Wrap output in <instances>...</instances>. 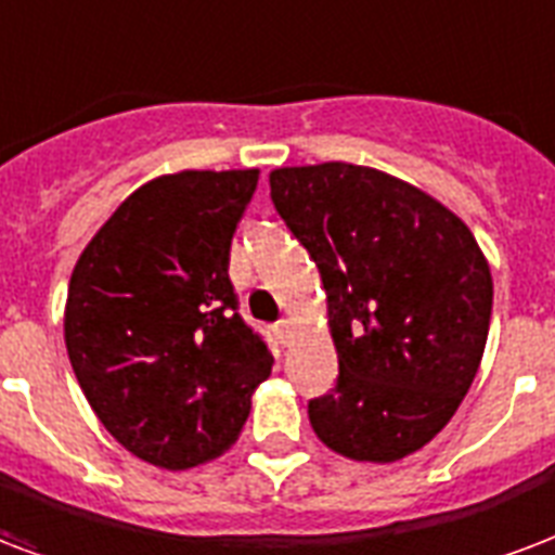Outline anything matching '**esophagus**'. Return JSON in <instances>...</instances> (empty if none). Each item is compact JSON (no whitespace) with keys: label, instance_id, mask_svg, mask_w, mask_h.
<instances>
[{"label":"esophagus","instance_id":"obj_1","mask_svg":"<svg viewBox=\"0 0 555 555\" xmlns=\"http://www.w3.org/2000/svg\"><path fill=\"white\" fill-rule=\"evenodd\" d=\"M273 334H276L279 344L287 346L294 340V323H291V320H279V323L273 325Z\"/></svg>","mask_w":555,"mask_h":555}]
</instances>
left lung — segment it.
Listing matches in <instances>:
<instances>
[{"label": "left lung", "instance_id": "obj_1", "mask_svg": "<svg viewBox=\"0 0 555 555\" xmlns=\"http://www.w3.org/2000/svg\"><path fill=\"white\" fill-rule=\"evenodd\" d=\"M270 201L314 259L340 375L308 401L311 428L349 460L396 463L446 428L492 320V273L454 211L349 163L276 168Z\"/></svg>", "mask_w": 555, "mask_h": 555}]
</instances>
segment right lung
<instances>
[{"label":"right lung","mask_w":555,"mask_h":555,"mask_svg":"<svg viewBox=\"0 0 555 555\" xmlns=\"http://www.w3.org/2000/svg\"><path fill=\"white\" fill-rule=\"evenodd\" d=\"M256 185V168L156 177L72 270L63 332L80 390L130 454L168 472L223 454L273 366L230 282Z\"/></svg>","instance_id":"right-lung-1"}]
</instances>
